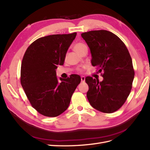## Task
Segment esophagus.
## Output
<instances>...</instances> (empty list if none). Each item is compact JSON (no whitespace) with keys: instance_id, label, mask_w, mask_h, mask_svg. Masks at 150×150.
<instances>
[{"instance_id":"34e87169","label":"esophagus","mask_w":150,"mask_h":150,"mask_svg":"<svg viewBox=\"0 0 150 150\" xmlns=\"http://www.w3.org/2000/svg\"><path fill=\"white\" fill-rule=\"evenodd\" d=\"M81 82H84L85 81V77H84V76H82V77H81Z\"/></svg>"}]
</instances>
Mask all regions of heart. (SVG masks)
<instances>
[{"mask_svg": "<svg viewBox=\"0 0 150 150\" xmlns=\"http://www.w3.org/2000/svg\"><path fill=\"white\" fill-rule=\"evenodd\" d=\"M85 47H86L85 44H84L83 43H81V42H79V43H77L75 44L74 46H73V49H74V50L76 52L79 53ZM77 70H78V71H82L81 68H79Z\"/></svg>", "mask_w": 150, "mask_h": 150, "instance_id": "b5f03b06", "label": "heart"}]
</instances>
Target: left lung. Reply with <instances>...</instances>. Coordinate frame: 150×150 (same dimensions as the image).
<instances>
[{
  "label": "left lung",
  "instance_id": "1",
  "mask_svg": "<svg viewBox=\"0 0 150 150\" xmlns=\"http://www.w3.org/2000/svg\"><path fill=\"white\" fill-rule=\"evenodd\" d=\"M81 36L90 49L92 66L104 78L99 82L86 77L89 103L101 112L113 113L122 107L132 90L135 75L132 57L120 38L109 31H90Z\"/></svg>",
  "mask_w": 150,
  "mask_h": 150
}]
</instances>
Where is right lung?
<instances>
[{
    "label": "right lung",
    "instance_id": "add662e5",
    "mask_svg": "<svg viewBox=\"0 0 150 150\" xmlns=\"http://www.w3.org/2000/svg\"><path fill=\"white\" fill-rule=\"evenodd\" d=\"M77 33L52 35L35 40L22 60L21 83L30 103L40 114L55 117L68 108L73 92L80 84L79 75L56 77L57 65H63L67 51Z\"/></svg>",
    "mask_w": 150,
    "mask_h": 150
}]
</instances>
